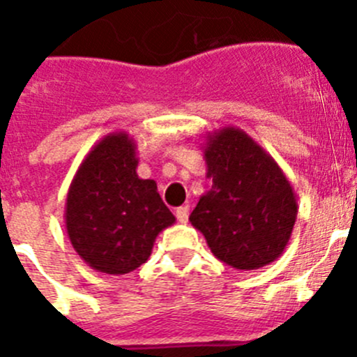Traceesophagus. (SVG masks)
I'll return each instance as SVG.
<instances>
[{
	"label": "esophagus",
	"instance_id": "34e87169",
	"mask_svg": "<svg viewBox=\"0 0 357 357\" xmlns=\"http://www.w3.org/2000/svg\"><path fill=\"white\" fill-rule=\"evenodd\" d=\"M176 219H178L181 223H188V219H189V205H184V207L176 208Z\"/></svg>",
	"mask_w": 357,
	"mask_h": 357
}]
</instances>
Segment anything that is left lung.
Segmentation results:
<instances>
[{
  "mask_svg": "<svg viewBox=\"0 0 357 357\" xmlns=\"http://www.w3.org/2000/svg\"><path fill=\"white\" fill-rule=\"evenodd\" d=\"M211 189L189 215L212 255L238 271L281 257L297 219L296 192L271 153L238 127L205 134Z\"/></svg>",
  "mask_w": 357,
  "mask_h": 357,
  "instance_id": "left-lung-1",
  "label": "left lung"
}]
</instances>
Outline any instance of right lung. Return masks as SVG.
<instances>
[{"mask_svg": "<svg viewBox=\"0 0 357 357\" xmlns=\"http://www.w3.org/2000/svg\"><path fill=\"white\" fill-rule=\"evenodd\" d=\"M136 142L111 132L77 168L67 192L65 228L81 260L99 273L127 274L149 260L157 235L175 223L152 178H139Z\"/></svg>", "mask_w": 357, "mask_h": 357, "instance_id": "1", "label": "right lung"}]
</instances>
